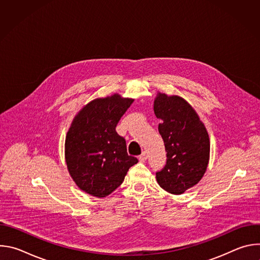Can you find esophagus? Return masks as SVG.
<instances>
[{
  "instance_id": "1",
  "label": "esophagus",
  "mask_w": 260,
  "mask_h": 260,
  "mask_svg": "<svg viewBox=\"0 0 260 260\" xmlns=\"http://www.w3.org/2000/svg\"><path fill=\"white\" fill-rule=\"evenodd\" d=\"M147 158H148V155H147V153H146L145 151H143V152H142V154H141V155H139V160H140V161H142V162H144Z\"/></svg>"
}]
</instances>
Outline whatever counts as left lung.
Listing matches in <instances>:
<instances>
[{
    "label": "left lung",
    "mask_w": 260,
    "mask_h": 260,
    "mask_svg": "<svg viewBox=\"0 0 260 260\" xmlns=\"http://www.w3.org/2000/svg\"><path fill=\"white\" fill-rule=\"evenodd\" d=\"M154 113L162 120L158 132L167 151L166 165L156 172V180L168 192L181 194L199 183L207 170L209 136L196 111L180 96L158 93Z\"/></svg>",
    "instance_id": "obj_1"
}]
</instances>
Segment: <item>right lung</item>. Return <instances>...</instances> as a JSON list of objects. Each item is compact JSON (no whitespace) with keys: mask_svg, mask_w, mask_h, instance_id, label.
<instances>
[{"mask_svg":"<svg viewBox=\"0 0 260 260\" xmlns=\"http://www.w3.org/2000/svg\"><path fill=\"white\" fill-rule=\"evenodd\" d=\"M133 102L118 94L96 99L80 111L67 134L68 170L78 187L93 197L113 192L138 162L115 129Z\"/></svg>","mask_w":260,"mask_h":260,"instance_id":"1","label":"right lung"}]
</instances>
